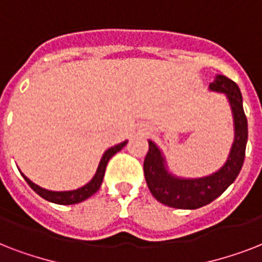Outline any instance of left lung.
Wrapping results in <instances>:
<instances>
[{"label": "left lung", "mask_w": 262, "mask_h": 262, "mask_svg": "<svg viewBox=\"0 0 262 262\" xmlns=\"http://www.w3.org/2000/svg\"><path fill=\"white\" fill-rule=\"evenodd\" d=\"M209 91L226 95L234 119V143L226 163L207 177L182 178L172 174L167 167L163 152L152 140L144 160V175L152 195L159 203L178 209H197L216 200L239 174L248 144V119L244 111L242 94L232 80L216 75Z\"/></svg>", "instance_id": "left-lung-1"}]
</instances>
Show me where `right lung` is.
<instances>
[{"label":"right lung","instance_id":"1","mask_svg":"<svg viewBox=\"0 0 262 262\" xmlns=\"http://www.w3.org/2000/svg\"><path fill=\"white\" fill-rule=\"evenodd\" d=\"M127 141H123V143H119L114 147L108 148L104 154H103L102 159L99 162L98 170L95 172L94 178L91 179L90 182L84 186L76 189V190H65V191H54V190H47L45 187H40L39 185L34 183L31 179H28L24 174L23 178L26 179V182L31 186V189L38 193L42 199L50 201V203L59 204V205H71V204H77L81 203L84 200H87L88 197H91L92 194H95L96 191L99 190V187L103 182V177H104V171H106V166L108 163V160L113 158V156L117 154L118 151H121L125 145H126Z\"/></svg>","mask_w":262,"mask_h":262}]
</instances>
